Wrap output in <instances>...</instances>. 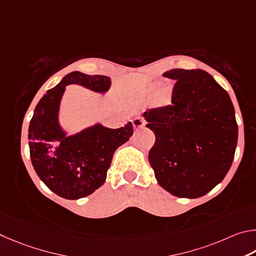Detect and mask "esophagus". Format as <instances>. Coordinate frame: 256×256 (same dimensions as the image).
<instances>
[{"label":"esophagus","instance_id":"1","mask_svg":"<svg viewBox=\"0 0 256 256\" xmlns=\"http://www.w3.org/2000/svg\"><path fill=\"white\" fill-rule=\"evenodd\" d=\"M145 120L142 119V118H140V116H137V118H135L132 120V124H134V127L135 128H137V129H140V128H142L145 126Z\"/></svg>","mask_w":256,"mask_h":256}]
</instances>
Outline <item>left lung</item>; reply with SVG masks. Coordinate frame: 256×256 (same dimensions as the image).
<instances>
[{"mask_svg": "<svg viewBox=\"0 0 256 256\" xmlns=\"http://www.w3.org/2000/svg\"><path fill=\"white\" fill-rule=\"evenodd\" d=\"M163 76L176 80L172 103L142 114L156 138L148 160L163 189L196 199L232 166L238 136L234 106L206 70L174 68Z\"/></svg>", "mask_w": 256, "mask_h": 256, "instance_id": "8db88e82", "label": "left lung"}]
</instances>
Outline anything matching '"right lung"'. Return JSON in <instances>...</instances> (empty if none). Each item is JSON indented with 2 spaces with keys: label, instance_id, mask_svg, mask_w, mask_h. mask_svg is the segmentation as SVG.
Here are the masks:
<instances>
[{
  "label": "right lung",
  "instance_id": "obj_1",
  "mask_svg": "<svg viewBox=\"0 0 256 256\" xmlns=\"http://www.w3.org/2000/svg\"><path fill=\"white\" fill-rule=\"evenodd\" d=\"M78 84L98 93L110 88L111 78L72 72L48 90L36 106L29 124V148L36 173L54 194L68 200L84 198L106 178L116 150L134 134L132 124L118 129L96 124L67 136L58 121L65 86Z\"/></svg>",
  "mask_w": 256,
  "mask_h": 256
}]
</instances>
